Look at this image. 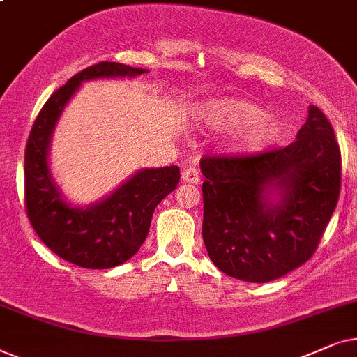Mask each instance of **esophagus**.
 Instances as JSON below:
<instances>
[{"instance_id":"obj_1","label":"esophagus","mask_w":357,"mask_h":357,"mask_svg":"<svg viewBox=\"0 0 357 357\" xmlns=\"http://www.w3.org/2000/svg\"><path fill=\"white\" fill-rule=\"evenodd\" d=\"M183 181L189 184H199L201 183V174H199L196 168H188L183 173Z\"/></svg>"}]
</instances>
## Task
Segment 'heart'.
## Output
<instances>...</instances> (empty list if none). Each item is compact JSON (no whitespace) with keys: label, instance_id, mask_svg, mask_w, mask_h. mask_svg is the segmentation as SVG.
<instances>
[{"label":"heart","instance_id":"heart-1","mask_svg":"<svg viewBox=\"0 0 357 357\" xmlns=\"http://www.w3.org/2000/svg\"><path fill=\"white\" fill-rule=\"evenodd\" d=\"M201 119L215 130H238L236 146L241 150H263L281 139L282 126L258 104L238 98H213L201 106Z\"/></svg>","mask_w":357,"mask_h":357}]
</instances>
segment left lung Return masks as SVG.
I'll list each match as a JSON object with an SVG mask.
<instances>
[{
	"mask_svg": "<svg viewBox=\"0 0 357 357\" xmlns=\"http://www.w3.org/2000/svg\"><path fill=\"white\" fill-rule=\"evenodd\" d=\"M201 171L208 258L246 282L274 281L310 259L340 197V145L315 106L291 145L206 156Z\"/></svg>",
	"mask_w": 357,
	"mask_h": 357,
	"instance_id": "8db88e82",
	"label": "left lung"
}]
</instances>
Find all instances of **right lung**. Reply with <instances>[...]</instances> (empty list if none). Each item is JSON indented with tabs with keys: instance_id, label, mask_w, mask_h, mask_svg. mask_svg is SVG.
<instances>
[{
	"instance_id": "1",
	"label": "right lung",
	"mask_w": 357,
	"mask_h": 357,
	"mask_svg": "<svg viewBox=\"0 0 357 357\" xmlns=\"http://www.w3.org/2000/svg\"><path fill=\"white\" fill-rule=\"evenodd\" d=\"M146 71L116 61L88 66L52 94L32 126L24 158L27 217L47 248L79 268L109 269L130 259L149 235L155 207L178 186L179 168L140 169L101 201L78 207L66 201L52 176V135L83 82L135 78Z\"/></svg>"
}]
</instances>
